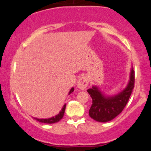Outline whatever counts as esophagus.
<instances>
[{
	"label": "esophagus",
	"mask_w": 151,
	"mask_h": 151,
	"mask_svg": "<svg viewBox=\"0 0 151 151\" xmlns=\"http://www.w3.org/2000/svg\"><path fill=\"white\" fill-rule=\"evenodd\" d=\"M88 84H89V78L87 76L83 75L79 77L77 81V87L79 89H85Z\"/></svg>",
	"instance_id": "34e87169"
}]
</instances>
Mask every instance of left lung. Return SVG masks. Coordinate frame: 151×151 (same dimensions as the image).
<instances>
[{
    "mask_svg": "<svg viewBox=\"0 0 151 151\" xmlns=\"http://www.w3.org/2000/svg\"><path fill=\"white\" fill-rule=\"evenodd\" d=\"M134 84L135 74L132 69L127 87L116 96L106 97L96 86L88 89L87 92L92 99V104L89 111L90 117L99 122H107L117 116L127 104Z\"/></svg>",
    "mask_w": 151,
    "mask_h": 151,
    "instance_id": "obj_1",
    "label": "left lung"
}]
</instances>
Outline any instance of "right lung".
I'll return each mask as SVG.
<instances>
[{"instance_id":"add662e5","label":"right lung","mask_w":151,"mask_h":151,"mask_svg":"<svg viewBox=\"0 0 151 151\" xmlns=\"http://www.w3.org/2000/svg\"><path fill=\"white\" fill-rule=\"evenodd\" d=\"M73 91H74V88H72L70 90V93H69V94H70V93L73 92ZM65 108H66V104L64 105L63 108H62L61 111L60 112V114H58V115L55 116L54 117L50 118V119H37V118H35V119L36 121H39V122L45 123V124H54V123L58 122V121L61 120L62 117H63L64 114H65Z\"/></svg>"}]
</instances>
